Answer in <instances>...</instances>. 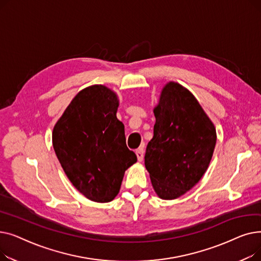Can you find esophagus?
<instances>
[{"mask_svg": "<svg viewBox=\"0 0 261 261\" xmlns=\"http://www.w3.org/2000/svg\"><path fill=\"white\" fill-rule=\"evenodd\" d=\"M135 153H136V156H138V160H139L140 162H142V161L144 160V149H143V148H139V149L135 151Z\"/></svg>", "mask_w": 261, "mask_h": 261, "instance_id": "esophagus-1", "label": "esophagus"}]
</instances>
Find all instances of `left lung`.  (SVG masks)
I'll return each instance as SVG.
<instances>
[{
	"label": "left lung",
	"instance_id": "obj_1",
	"mask_svg": "<svg viewBox=\"0 0 261 261\" xmlns=\"http://www.w3.org/2000/svg\"><path fill=\"white\" fill-rule=\"evenodd\" d=\"M153 138L145 166L156 195L173 200L193 188L207 170L217 134L214 123L187 89L170 81L154 108Z\"/></svg>",
	"mask_w": 261,
	"mask_h": 261
}]
</instances>
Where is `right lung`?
Returning <instances> with one entry per match:
<instances>
[{
    "instance_id": "right-lung-1",
    "label": "right lung",
    "mask_w": 261,
    "mask_h": 261,
    "mask_svg": "<svg viewBox=\"0 0 261 261\" xmlns=\"http://www.w3.org/2000/svg\"><path fill=\"white\" fill-rule=\"evenodd\" d=\"M118 98L101 85L81 90L53 130V146L75 188L89 200L112 201L125 171L138 161L116 117Z\"/></svg>"
}]
</instances>
